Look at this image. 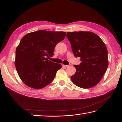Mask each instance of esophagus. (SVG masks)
Listing matches in <instances>:
<instances>
[{"label": "esophagus", "instance_id": "obj_1", "mask_svg": "<svg viewBox=\"0 0 122 122\" xmlns=\"http://www.w3.org/2000/svg\"><path fill=\"white\" fill-rule=\"evenodd\" d=\"M62 66L63 67V68H67V67H68V66H68V65H64V64H63V65H62Z\"/></svg>", "mask_w": 122, "mask_h": 122}]
</instances>
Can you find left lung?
Masks as SVG:
<instances>
[{
  "label": "left lung",
  "instance_id": "left-lung-1",
  "mask_svg": "<svg viewBox=\"0 0 122 122\" xmlns=\"http://www.w3.org/2000/svg\"><path fill=\"white\" fill-rule=\"evenodd\" d=\"M66 37L71 43L75 57L81 62L74 65L76 72L71 76L73 83L89 89L98 84L108 67L107 50L105 43L95 33L89 31L68 32Z\"/></svg>",
  "mask_w": 122,
  "mask_h": 122
}]
</instances>
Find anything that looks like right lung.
Masks as SVG:
<instances>
[{
  "mask_svg": "<svg viewBox=\"0 0 122 122\" xmlns=\"http://www.w3.org/2000/svg\"><path fill=\"white\" fill-rule=\"evenodd\" d=\"M63 31L39 30L25 35L15 50V66L20 78L33 89H40L53 81L61 65L48 60L56 45L65 38Z\"/></svg>",
  "mask_w": 122,
  "mask_h": 122,
  "instance_id": "right-lung-1",
  "label": "right lung"
}]
</instances>
